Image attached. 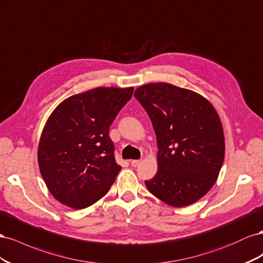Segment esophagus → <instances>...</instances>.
<instances>
[{"instance_id": "1", "label": "esophagus", "mask_w": 263, "mask_h": 263, "mask_svg": "<svg viewBox=\"0 0 263 263\" xmlns=\"http://www.w3.org/2000/svg\"><path fill=\"white\" fill-rule=\"evenodd\" d=\"M140 163H141V160H132L131 161V165L133 167H137Z\"/></svg>"}]
</instances>
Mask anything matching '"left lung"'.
<instances>
[{
	"label": "left lung",
	"instance_id": "left-lung-1",
	"mask_svg": "<svg viewBox=\"0 0 263 263\" xmlns=\"http://www.w3.org/2000/svg\"><path fill=\"white\" fill-rule=\"evenodd\" d=\"M156 134L157 170L145 181L154 196L174 207L197 201L212 189L222 166L224 138L220 119L204 97L156 82L134 92Z\"/></svg>",
	"mask_w": 263,
	"mask_h": 263
}]
</instances>
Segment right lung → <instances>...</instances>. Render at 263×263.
Masks as SVG:
<instances>
[{
  "instance_id": "right-lung-1",
  "label": "right lung",
  "mask_w": 263,
  "mask_h": 263,
  "mask_svg": "<svg viewBox=\"0 0 263 263\" xmlns=\"http://www.w3.org/2000/svg\"><path fill=\"white\" fill-rule=\"evenodd\" d=\"M133 88L99 87L69 97L44 126L39 165L58 201L82 209L95 204L115 183L121 166L115 159L109 127L131 99Z\"/></svg>"
}]
</instances>
